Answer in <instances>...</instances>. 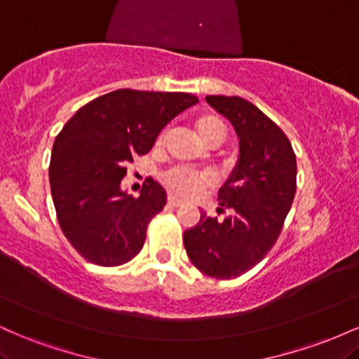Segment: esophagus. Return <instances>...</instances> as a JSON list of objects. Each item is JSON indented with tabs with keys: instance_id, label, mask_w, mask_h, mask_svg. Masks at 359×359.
Instances as JSON below:
<instances>
[{
	"instance_id": "34e87169",
	"label": "esophagus",
	"mask_w": 359,
	"mask_h": 359,
	"mask_svg": "<svg viewBox=\"0 0 359 359\" xmlns=\"http://www.w3.org/2000/svg\"><path fill=\"white\" fill-rule=\"evenodd\" d=\"M168 204L172 205V208H179V205H182V201L180 199H177V197H174V196H168Z\"/></svg>"
}]
</instances>
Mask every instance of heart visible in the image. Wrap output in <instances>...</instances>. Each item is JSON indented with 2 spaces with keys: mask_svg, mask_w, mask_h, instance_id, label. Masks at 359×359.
I'll return each instance as SVG.
<instances>
[{
  "mask_svg": "<svg viewBox=\"0 0 359 359\" xmlns=\"http://www.w3.org/2000/svg\"><path fill=\"white\" fill-rule=\"evenodd\" d=\"M194 130H196L197 138L209 148L219 147L228 137V125L224 123V119L216 116V114H204V116L197 118L194 123ZM163 140H165V133L156 138V147L162 145ZM162 180L168 191L180 197H187V199L201 196L204 189L212 185L211 175L185 170V168H172L163 174Z\"/></svg>",
  "mask_w": 359,
  "mask_h": 359,
  "instance_id": "heart-1",
  "label": "heart"
}]
</instances>
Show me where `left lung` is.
I'll return each mask as SVG.
<instances>
[{"mask_svg": "<svg viewBox=\"0 0 359 359\" xmlns=\"http://www.w3.org/2000/svg\"><path fill=\"white\" fill-rule=\"evenodd\" d=\"M240 138V156L219 189L217 212L184 233V246L197 270L229 280L253 269L282 233L297 189V162L290 142L257 106L238 96H205Z\"/></svg>", "mask_w": 359, "mask_h": 359, "instance_id": "8db88e82", "label": "left lung"}]
</instances>
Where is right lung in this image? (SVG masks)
<instances>
[{
    "label": "right lung",
    "instance_id": "1",
    "mask_svg": "<svg viewBox=\"0 0 359 359\" xmlns=\"http://www.w3.org/2000/svg\"><path fill=\"white\" fill-rule=\"evenodd\" d=\"M196 102L189 93L118 89L65 123L53 142L48 177L62 233L82 258L118 266L140 253L167 194L147 179L138 197L128 196L121 191L126 165L148 154L163 126Z\"/></svg>",
    "mask_w": 359,
    "mask_h": 359
}]
</instances>
